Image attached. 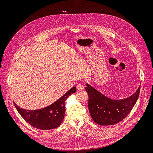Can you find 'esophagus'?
Returning <instances> with one entry per match:
<instances>
[{"instance_id": "1", "label": "esophagus", "mask_w": 153, "mask_h": 153, "mask_svg": "<svg viewBox=\"0 0 153 153\" xmlns=\"http://www.w3.org/2000/svg\"><path fill=\"white\" fill-rule=\"evenodd\" d=\"M76 89L77 90L80 91V90H82L83 89H84V86H83V85L80 84H78L76 85Z\"/></svg>"}]
</instances>
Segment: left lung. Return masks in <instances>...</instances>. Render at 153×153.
Masks as SVG:
<instances>
[{
	"instance_id": "1",
	"label": "left lung",
	"mask_w": 153,
	"mask_h": 153,
	"mask_svg": "<svg viewBox=\"0 0 153 153\" xmlns=\"http://www.w3.org/2000/svg\"><path fill=\"white\" fill-rule=\"evenodd\" d=\"M86 85L91 116L96 123L103 126L113 125L123 121L135 106L140 89L139 87L135 93L126 99L115 100L106 97L89 84Z\"/></svg>"
}]
</instances>
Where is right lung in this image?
Listing matches in <instances>:
<instances>
[{
	"mask_svg": "<svg viewBox=\"0 0 153 153\" xmlns=\"http://www.w3.org/2000/svg\"><path fill=\"white\" fill-rule=\"evenodd\" d=\"M76 90V87H73L55 102L41 109L27 110L19 107L15 103L14 105L21 116L32 126L49 130L61 125L65 114V101L71 94L75 93Z\"/></svg>",
	"mask_w": 153,
	"mask_h": 153,
	"instance_id": "obj_1",
	"label": "right lung"
}]
</instances>
